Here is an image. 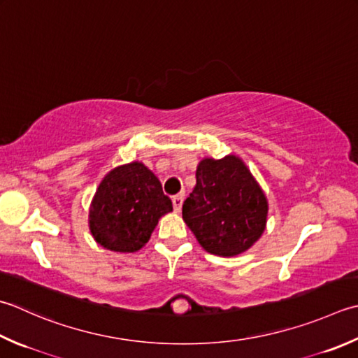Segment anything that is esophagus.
Wrapping results in <instances>:
<instances>
[{"label": "esophagus", "mask_w": 358, "mask_h": 358, "mask_svg": "<svg viewBox=\"0 0 358 358\" xmlns=\"http://www.w3.org/2000/svg\"><path fill=\"white\" fill-rule=\"evenodd\" d=\"M183 200H185L183 194H178V195H175V197L172 199V203H173V209H175V213H180V211H181V206H183Z\"/></svg>", "instance_id": "1"}]
</instances>
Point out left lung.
I'll use <instances>...</instances> for the list:
<instances>
[{
	"instance_id": "8db88e82",
	"label": "left lung",
	"mask_w": 358,
	"mask_h": 358,
	"mask_svg": "<svg viewBox=\"0 0 358 358\" xmlns=\"http://www.w3.org/2000/svg\"><path fill=\"white\" fill-rule=\"evenodd\" d=\"M183 220L208 253L233 257L250 250L267 227L268 200L237 155L203 158Z\"/></svg>"
}]
</instances>
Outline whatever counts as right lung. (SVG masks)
I'll use <instances>...</instances> for the list:
<instances>
[{
	"mask_svg": "<svg viewBox=\"0 0 358 358\" xmlns=\"http://www.w3.org/2000/svg\"><path fill=\"white\" fill-rule=\"evenodd\" d=\"M172 213L159 180L141 161L111 169L90 203L93 239L116 253H135L149 242L161 217Z\"/></svg>",
	"mask_w": 358,
	"mask_h": 358,
	"instance_id": "right-lung-1",
	"label": "right lung"
}]
</instances>
